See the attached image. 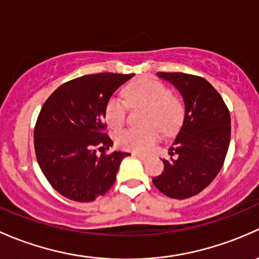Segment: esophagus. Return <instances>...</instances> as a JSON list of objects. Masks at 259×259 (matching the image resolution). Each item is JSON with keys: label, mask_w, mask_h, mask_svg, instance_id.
Instances as JSON below:
<instances>
[{"label": "esophagus", "mask_w": 259, "mask_h": 259, "mask_svg": "<svg viewBox=\"0 0 259 259\" xmlns=\"http://www.w3.org/2000/svg\"><path fill=\"white\" fill-rule=\"evenodd\" d=\"M133 156L138 157V158H140L141 161H146V159H147V157H146V156H142V154H140V153H133Z\"/></svg>", "instance_id": "1"}]
</instances>
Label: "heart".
<instances>
[{
  "label": "heart",
  "mask_w": 259,
  "mask_h": 259,
  "mask_svg": "<svg viewBox=\"0 0 259 259\" xmlns=\"http://www.w3.org/2000/svg\"><path fill=\"white\" fill-rule=\"evenodd\" d=\"M131 107H146V128L124 130L116 136L117 145L127 151L146 153L159 140V131L172 135L185 118V107L181 100L170 93L168 87L152 78L131 82L123 91ZM105 118L111 130H119L126 123L127 105L119 98L111 97L105 107Z\"/></svg>",
  "instance_id": "b5f03b06"
}]
</instances>
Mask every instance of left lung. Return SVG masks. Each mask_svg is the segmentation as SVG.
<instances>
[{
    "label": "left lung",
    "mask_w": 259,
    "mask_h": 259,
    "mask_svg": "<svg viewBox=\"0 0 259 259\" xmlns=\"http://www.w3.org/2000/svg\"><path fill=\"white\" fill-rule=\"evenodd\" d=\"M170 82L185 101L183 124L169 148L177 154L163 159V172L153 185L176 199H185L203 191L218 175L231 140V116L225 101L204 78L193 74L158 72Z\"/></svg>",
    "instance_id": "left-lung-1"
}]
</instances>
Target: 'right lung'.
I'll use <instances>...</instances> for the list:
<instances>
[{
    "label": "right lung",
    "mask_w": 259,
    "mask_h": 259,
    "mask_svg": "<svg viewBox=\"0 0 259 259\" xmlns=\"http://www.w3.org/2000/svg\"><path fill=\"white\" fill-rule=\"evenodd\" d=\"M135 74L97 73L61 84L42 106L34 126L37 162L50 185L66 198L92 202L113 186L127 152L106 153L105 107ZM101 152L97 153V148Z\"/></svg>",
    "instance_id": "add662e5"
}]
</instances>
